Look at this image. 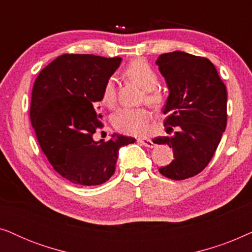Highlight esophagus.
Listing matches in <instances>:
<instances>
[{"mask_svg":"<svg viewBox=\"0 0 252 252\" xmlns=\"http://www.w3.org/2000/svg\"><path fill=\"white\" fill-rule=\"evenodd\" d=\"M137 142L140 144H142L144 147H148V148H154L155 147V143L153 142V140L150 139H137Z\"/></svg>","mask_w":252,"mask_h":252,"instance_id":"34e87169","label":"esophagus"}]
</instances>
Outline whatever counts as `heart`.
<instances>
[{"label": "heart", "mask_w": 252, "mask_h": 252, "mask_svg": "<svg viewBox=\"0 0 252 252\" xmlns=\"http://www.w3.org/2000/svg\"><path fill=\"white\" fill-rule=\"evenodd\" d=\"M128 78L137 82L146 91V101L154 106H159L164 102V95L157 88L158 75L146 60L137 58L130 62L125 68ZM117 101L116 78L109 77L103 86L101 102L103 105L112 108ZM151 113L146 108H122L112 116V125L120 133L127 135H144L149 129Z\"/></svg>", "instance_id": "1"}]
</instances>
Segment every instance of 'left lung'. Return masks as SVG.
I'll list each match as a JSON object with an SVG mask.
<instances>
[{"label": "left lung", "mask_w": 252, "mask_h": 252, "mask_svg": "<svg viewBox=\"0 0 252 252\" xmlns=\"http://www.w3.org/2000/svg\"><path fill=\"white\" fill-rule=\"evenodd\" d=\"M156 64L170 89L164 113L166 133L154 143L167 144L174 159L159 168L172 180L198 174L212 159L227 124V91L208 58L173 51L158 57Z\"/></svg>", "instance_id": "left-lung-1"}]
</instances>
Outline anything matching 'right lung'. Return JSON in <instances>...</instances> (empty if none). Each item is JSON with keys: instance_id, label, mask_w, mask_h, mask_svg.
<instances>
[{"instance_id": "add662e5", "label": "right lung", "mask_w": 252, "mask_h": 252, "mask_svg": "<svg viewBox=\"0 0 252 252\" xmlns=\"http://www.w3.org/2000/svg\"><path fill=\"white\" fill-rule=\"evenodd\" d=\"M120 62V57L65 54L34 82L30 117L37 142L54 170L75 185L104 184L115 173L120 148L135 142L117 134L106 142L93 139L103 127L96 113L103 86Z\"/></svg>"}]
</instances>
